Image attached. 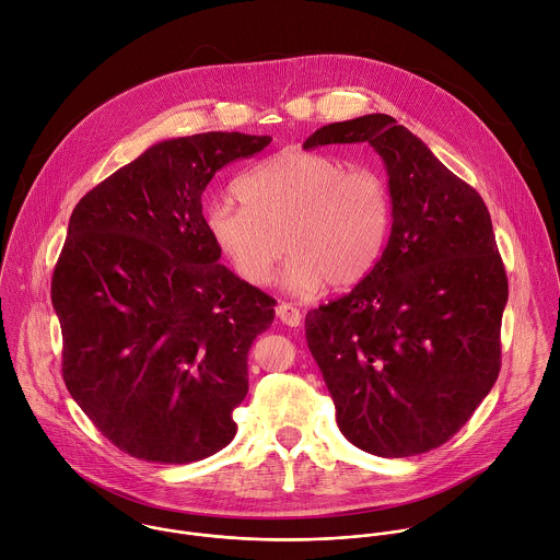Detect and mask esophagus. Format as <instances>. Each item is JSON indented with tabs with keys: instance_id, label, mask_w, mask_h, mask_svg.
<instances>
[{
	"instance_id": "esophagus-1",
	"label": "esophagus",
	"mask_w": 560,
	"mask_h": 560,
	"mask_svg": "<svg viewBox=\"0 0 560 560\" xmlns=\"http://www.w3.org/2000/svg\"><path fill=\"white\" fill-rule=\"evenodd\" d=\"M277 316L281 323L290 325V327H299L303 323V314L299 307H294L292 303H279L277 305Z\"/></svg>"
}]
</instances>
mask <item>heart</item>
I'll return each instance as SVG.
<instances>
[{
  "mask_svg": "<svg viewBox=\"0 0 560 560\" xmlns=\"http://www.w3.org/2000/svg\"><path fill=\"white\" fill-rule=\"evenodd\" d=\"M237 196L242 205L211 202L205 229L250 285L270 281L285 246L292 253L281 275L288 290L312 294L327 283L345 290L378 266L389 244L387 179L329 153L277 151L237 182Z\"/></svg>",
  "mask_w": 560,
  "mask_h": 560,
  "instance_id": "obj_1",
  "label": "heart"
}]
</instances>
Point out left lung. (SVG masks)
Here are the masks:
<instances>
[{
	"instance_id": "8db88e82",
	"label": "left lung",
	"mask_w": 560,
	"mask_h": 560,
	"mask_svg": "<svg viewBox=\"0 0 560 560\" xmlns=\"http://www.w3.org/2000/svg\"><path fill=\"white\" fill-rule=\"evenodd\" d=\"M369 142L389 175L394 224L349 294L307 312L305 338L340 433L378 457L448 442L501 366L508 279L481 196L394 116L316 129L303 149Z\"/></svg>"
}]
</instances>
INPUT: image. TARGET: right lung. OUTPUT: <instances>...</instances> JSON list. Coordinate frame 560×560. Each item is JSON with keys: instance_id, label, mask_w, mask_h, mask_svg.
Listing matches in <instances>:
<instances>
[{"instance_id": "add662e5", "label": "right lung", "mask_w": 560, "mask_h": 560, "mask_svg": "<svg viewBox=\"0 0 560 560\" xmlns=\"http://www.w3.org/2000/svg\"><path fill=\"white\" fill-rule=\"evenodd\" d=\"M270 136L209 131L151 144L81 198L52 275L63 381L131 457L191 464L237 433L248 351L275 299L220 264L202 194Z\"/></svg>"}]
</instances>
